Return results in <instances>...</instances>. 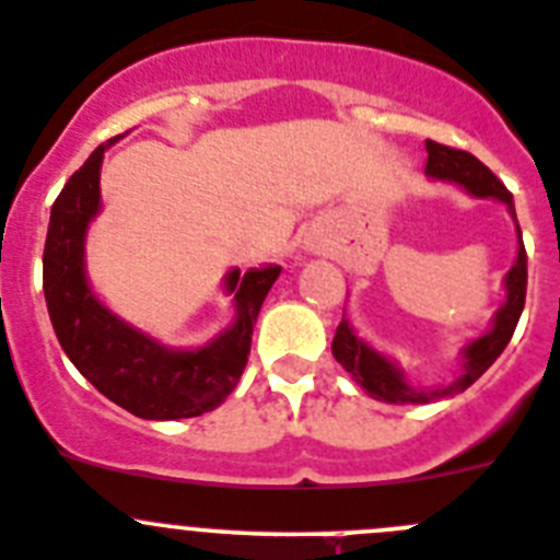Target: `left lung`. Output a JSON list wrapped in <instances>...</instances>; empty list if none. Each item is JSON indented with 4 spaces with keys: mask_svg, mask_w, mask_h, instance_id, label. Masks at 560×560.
<instances>
[{
    "mask_svg": "<svg viewBox=\"0 0 560 560\" xmlns=\"http://www.w3.org/2000/svg\"><path fill=\"white\" fill-rule=\"evenodd\" d=\"M428 149V163L425 172L431 177L440 179H454L459 186L468 188L476 197H495L502 199L504 206L513 211V194L504 188V183L490 172L482 160H476L474 154L465 152V149H454V145H442L436 140H425ZM518 228V222H515ZM508 287V301L504 307L495 313V324L488 335L476 338L468 349H465V369H462L459 381H454L451 386L442 388H411L402 381L400 369L392 361H386L383 354H377L374 349H369L358 335L352 332L347 320H340L338 329H335L332 338V354L340 366L347 369L354 377V383L366 392L369 397L383 402H400V406H411V402H431L442 400V397H454L459 392H465L468 386H474L499 354L504 352V347L510 343L515 332V324L522 318L524 299H527V250H524L522 242V228H518V259H515L513 270L504 279Z\"/></svg>",
    "mask_w": 560,
    "mask_h": 560,
    "instance_id": "obj_1",
    "label": "left lung"
}]
</instances>
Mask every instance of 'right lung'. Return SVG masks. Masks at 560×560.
Here are the masks:
<instances>
[{"mask_svg": "<svg viewBox=\"0 0 560 560\" xmlns=\"http://www.w3.org/2000/svg\"><path fill=\"white\" fill-rule=\"evenodd\" d=\"M106 140L67 179L52 202L45 242V299L52 329L75 369L101 395L143 420H183L213 411L240 383L259 318L281 267L233 270L228 290L236 301V324L194 352H174L109 313L84 276V233L98 213L101 160Z\"/></svg>", "mask_w": 560, "mask_h": 560, "instance_id": "obj_1", "label": "right lung"}]
</instances>
